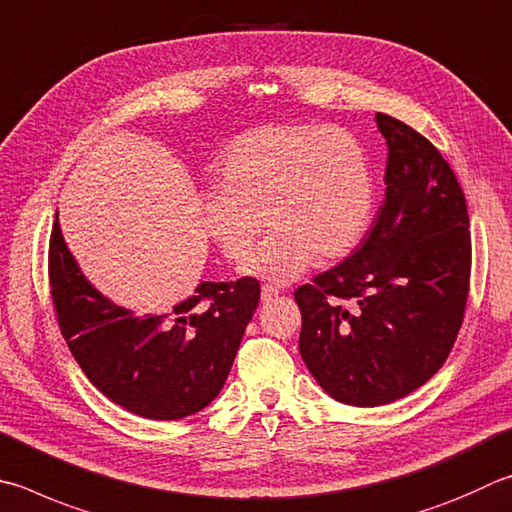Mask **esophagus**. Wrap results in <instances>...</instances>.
I'll use <instances>...</instances> for the list:
<instances>
[{
  "instance_id": "1",
  "label": "esophagus",
  "mask_w": 512,
  "mask_h": 512,
  "mask_svg": "<svg viewBox=\"0 0 512 512\" xmlns=\"http://www.w3.org/2000/svg\"><path fill=\"white\" fill-rule=\"evenodd\" d=\"M277 295H280V291H277L275 286H268V284L262 286V302H271Z\"/></svg>"
}]
</instances>
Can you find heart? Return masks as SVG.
Segmentation results:
<instances>
[{"instance_id":"heart-1","label":"heart","mask_w":512,"mask_h":512,"mask_svg":"<svg viewBox=\"0 0 512 512\" xmlns=\"http://www.w3.org/2000/svg\"><path fill=\"white\" fill-rule=\"evenodd\" d=\"M221 185L203 194V226L228 259H244L264 230L273 235L241 273L288 284L315 257L336 259L358 244L371 212L365 147L342 127L259 125L228 147Z\"/></svg>"}]
</instances>
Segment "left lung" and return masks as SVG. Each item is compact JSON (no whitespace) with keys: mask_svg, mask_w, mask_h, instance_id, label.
Listing matches in <instances>:
<instances>
[{"mask_svg":"<svg viewBox=\"0 0 512 512\" xmlns=\"http://www.w3.org/2000/svg\"><path fill=\"white\" fill-rule=\"evenodd\" d=\"M387 143L385 203L362 246L295 291L304 365L331 398L356 407L425 385L466 311L470 219L457 176L410 125L376 114Z\"/></svg>","mask_w":512,"mask_h":512,"instance_id":"obj_1","label":"left lung"}]
</instances>
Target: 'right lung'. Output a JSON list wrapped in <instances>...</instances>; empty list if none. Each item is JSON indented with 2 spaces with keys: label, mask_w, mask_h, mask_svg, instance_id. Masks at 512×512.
<instances>
[{
  "label": "right lung",
  "mask_w": 512,
  "mask_h": 512,
  "mask_svg": "<svg viewBox=\"0 0 512 512\" xmlns=\"http://www.w3.org/2000/svg\"><path fill=\"white\" fill-rule=\"evenodd\" d=\"M51 295L64 340L109 401L152 421L201 412L230 374L259 304V282H201L163 313L136 315L82 273L55 212L49 246Z\"/></svg>",
  "instance_id": "1"
}]
</instances>
